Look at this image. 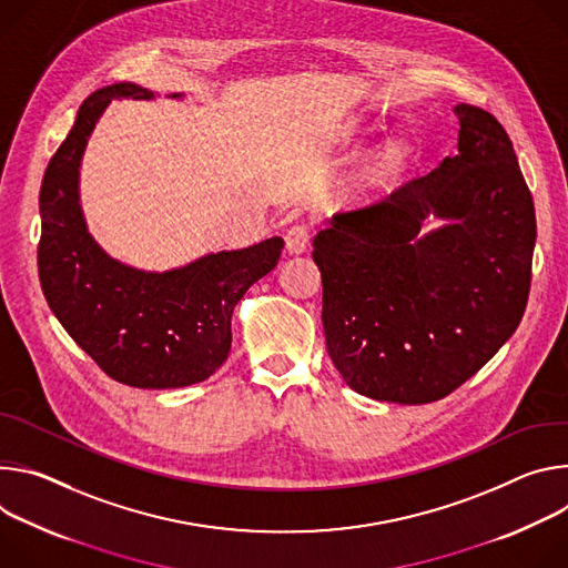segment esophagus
<instances>
[{"label": "esophagus", "mask_w": 568, "mask_h": 568, "mask_svg": "<svg viewBox=\"0 0 568 568\" xmlns=\"http://www.w3.org/2000/svg\"><path fill=\"white\" fill-rule=\"evenodd\" d=\"M286 250L291 252V255H302V252H306L308 247V239H311V232L304 223H295L286 230Z\"/></svg>", "instance_id": "esophagus-1"}]
</instances>
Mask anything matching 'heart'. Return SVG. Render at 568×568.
I'll return each mask as SVG.
<instances>
[{
	"label": "heart",
	"mask_w": 568,
	"mask_h": 568,
	"mask_svg": "<svg viewBox=\"0 0 568 568\" xmlns=\"http://www.w3.org/2000/svg\"><path fill=\"white\" fill-rule=\"evenodd\" d=\"M406 158H408V149L402 146V144H395L384 153V166L386 169H399L406 162Z\"/></svg>",
	"instance_id": "1"
}]
</instances>
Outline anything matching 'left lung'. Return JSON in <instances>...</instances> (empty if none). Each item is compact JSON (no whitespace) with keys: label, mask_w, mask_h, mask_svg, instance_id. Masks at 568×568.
Here are the masks:
<instances>
[{"label":"left lung","mask_w":568,"mask_h":568,"mask_svg":"<svg viewBox=\"0 0 568 568\" xmlns=\"http://www.w3.org/2000/svg\"><path fill=\"white\" fill-rule=\"evenodd\" d=\"M458 151L386 201L313 239L327 352L363 397L428 404L517 332L537 239L535 203L503 125L458 103ZM444 223L433 231L425 223Z\"/></svg>","instance_id":"left-lung-1"}]
</instances>
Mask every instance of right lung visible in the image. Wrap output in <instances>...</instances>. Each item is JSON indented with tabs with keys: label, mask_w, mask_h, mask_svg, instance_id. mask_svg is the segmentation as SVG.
I'll return each mask as SVG.
<instances>
[{
	"label": "right lung",
	"mask_w": 568,
	"mask_h": 568,
	"mask_svg": "<svg viewBox=\"0 0 568 568\" xmlns=\"http://www.w3.org/2000/svg\"><path fill=\"white\" fill-rule=\"evenodd\" d=\"M129 97L155 99L135 83L97 90L51 158L40 186L38 275L58 323L114 382L184 388L210 379L223 365L232 345V311L277 266L284 239L210 252L164 273L112 260L88 232L79 178L97 121L110 101Z\"/></svg>",
	"instance_id": "obj_1"
}]
</instances>
